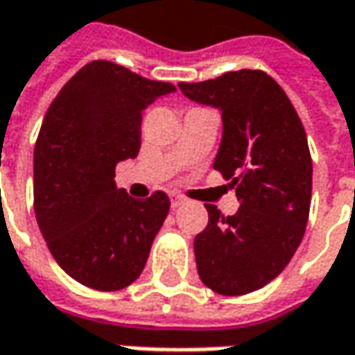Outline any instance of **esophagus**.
I'll return each instance as SVG.
<instances>
[{
    "instance_id": "34e87169",
    "label": "esophagus",
    "mask_w": 355,
    "mask_h": 355,
    "mask_svg": "<svg viewBox=\"0 0 355 355\" xmlns=\"http://www.w3.org/2000/svg\"><path fill=\"white\" fill-rule=\"evenodd\" d=\"M170 201H172V209H178L185 203V197L180 193H170Z\"/></svg>"
}]
</instances>
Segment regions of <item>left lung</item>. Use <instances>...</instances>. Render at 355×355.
Wrapping results in <instances>:
<instances>
[{
  "instance_id": "1",
  "label": "left lung",
  "mask_w": 355,
  "mask_h": 355,
  "mask_svg": "<svg viewBox=\"0 0 355 355\" xmlns=\"http://www.w3.org/2000/svg\"><path fill=\"white\" fill-rule=\"evenodd\" d=\"M178 87L220 111L213 168L230 180L240 201L230 216L205 205L209 225L193 242L197 272L215 293H252L285 270L305 234L313 189L305 128L279 83L260 70Z\"/></svg>"
}]
</instances>
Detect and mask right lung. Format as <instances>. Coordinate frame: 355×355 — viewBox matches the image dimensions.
Listing matches in <instances>:
<instances>
[{"label": "right lung", "instance_id": "1", "mask_svg": "<svg viewBox=\"0 0 355 355\" xmlns=\"http://www.w3.org/2000/svg\"><path fill=\"white\" fill-rule=\"evenodd\" d=\"M175 92L113 62L83 66L50 103L35 146V215L56 263L97 291L139 277L170 211L164 191L119 189V162L137 158L142 111Z\"/></svg>", "mask_w": 355, "mask_h": 355}]
</instances>
